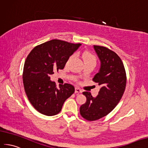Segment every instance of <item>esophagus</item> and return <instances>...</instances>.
I'll return each mask as SVG.
<instances>
[{
  "mask_svg": "<svg viewBox=\"0 0 148 148\" xmlns=\"http://www.w3.org/2000/svg\"><path fill=\"white\" fill-rule=\"evenodd\" d=\"M82 92V90L81 89V88H79V87L75 88V93H81Z\"/></svg>",
  "mask_w": 148,
  "mask_h": 148,
  "instance_id": "1",
  "label": "esophagus"
}]
</instances>
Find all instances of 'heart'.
Returning <instances> with one entry per match:
<instances>
[{
	"label": "heart",
	"mask_w": 148,
	"mask_h": 148,
	"mask_svg": "<svg viewBox=\"0 0 148 148\" xmlns=\"http://www.w3.org/2000/svg\"><path fill=\"white\" fill-rule=\"evenodd\" d=\"M77 54H79V55L81 54V56H82V58L84 64H87V63H93V64H96V62H97L96 57L90 52L84 51L82 54L79 53H77ZM74 58V54L70 56L68 58V59H67V63H69L72 60H73Z\"/></svg>",
	"instance_id": "heart-1"
}]
</instances>
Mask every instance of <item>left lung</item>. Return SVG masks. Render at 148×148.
I'll use <instances>...</instances> for the list:
<instances>
[{
    "instance_id": "1",
    "label": "left lung",
    "mask_w": 148,
    "mask_h": 148,
    "mask_svg": "<svg viewBox=\"0 0 148 148\" xmlns=\"http://www.w3.org/2000/svg\"><path fill=\"white\" fill-rule=\"evenodd\" d=\"M100 61L99 71L93 81L100 87L95 97L84 92L86 102L80 107V113L87 120H99L111 112L116 106L125 90L126 76L123 62L113 51L103 46H94Z\"/></svg>"
}]
</instances>
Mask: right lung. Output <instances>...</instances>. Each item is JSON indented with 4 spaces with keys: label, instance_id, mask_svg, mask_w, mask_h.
<instances>
[{
    "label": "right lung",
    "instance_id": "obj_1",
    "mask_svg": "<svg viewBox=\"0 0 148 148\" xmlns=\"http://www.w3.org/2000/svg\"><path fill=\"white\" fill-rule=\"evenodd\" d=\"M81 44L52 40L33 48L25 62L23 82L27 97L38 112L47 116L59 113L75 91L69 84L60 85L50 80L55 71L64 68L68 58Z\"/></svg>",
    "mask_w": 148,
    "mask_h": 148
}]
</instances>
